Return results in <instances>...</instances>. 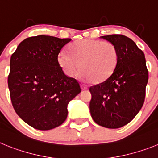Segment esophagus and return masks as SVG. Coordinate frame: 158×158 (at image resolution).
I'll use <instances>...</instances> for the list:
<instances>
[{
	"instance_id": "34e87169",
	"label": "esophagus",
	"mask_w": 158,
	"mask_h": 158,
	"mask_svg": "<svg viewBox=\"0 0 158 158\" xmlns=\"http://www.w3.org/2000/svg\"><path fill=\"white\" fill-rule=\"evenodd\" d=\"M81 86L82 90H87V89H89V87H88L87 85H85V84H81Z\"/></svg>"
}]
</instances>
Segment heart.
<instances>
[{"mask_svg":"<svg viewBox=\"0 0 158 158\" xmlns=\"http://www.w3.org/2000/svg\"><path fill=\"white\" fill-rule=\"evenodd\" d=\"M69 52H61L58 61L68 76L80 69L85 80L99 83L107 80L116 68L118 52L112 43L97 40H81L73 43Z\"/></svg>","mask_w":158,"mask_h":158,"instance_id":"1","label":"heart"}]
</instances>
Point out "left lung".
I'll list each match as a JSON object with an SVG mask.
<instances>
[{
  "instance_id": "8db88e82",
  "label": "left lung",
  "mask_w": 158,
  "mask_h": 158,
  "mask_svg": "<svg viewBox=\"0 0 158 158\" xmlns=\"http://www.w3.org/2000/svg\"><path fill=\"white\" fill-rule=\"evenodd\" d=\"M101 38L116 47L118 60L107 80L89 88V108L98 125L115 129L129 123L141 110L149 74L144 53L133 40L123 35Z\"/></svg>"
}]
</instances>
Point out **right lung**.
I'll return each mask as SVG.
<instances>
[{"label": "right lung", "mask_w": 158, "mask_h": 158, "mask_svg": "<svg viewBox=\"0 0 158 158\" xmlns=\"http://www.w3.org/2000/svg\"><path fill=\"white\" fill-rule=\"evenodd\" d=\"M71 42L49 35L19 43L10 59L8 85L13 108L26 123L41 131L54 129L67 118V105L81 92L75 78L60 66V51Z\"/></svg>", "instance_id": "right-lung-1"}]
</instances>
